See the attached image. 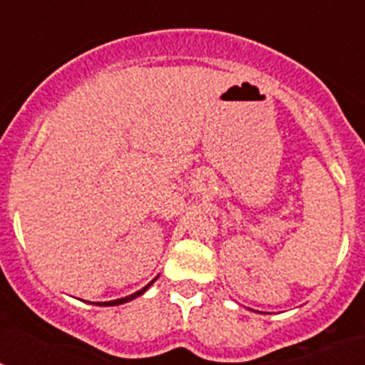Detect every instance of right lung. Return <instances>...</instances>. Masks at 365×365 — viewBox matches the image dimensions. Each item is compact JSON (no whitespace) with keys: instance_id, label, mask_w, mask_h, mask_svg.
Returning <instances> with one entry per match:
<instances>
[{"instance_id":"add662e5","label":"right lung","mask_w":365,"mask_h":365,"mask_svg":"<svg viewBox=\"0 0 365 365\" xmlns=\"http://www.w3.org/2000/svg\"><path fill=\"white\" fill-rule=\"evenodd\" d=\"M155 279H157V278H155ZM155 279H153V282H155ZM153 282H150V283H148V285L144 287V289H140V291L133 292V294H130V296H125V298L113 299V302H102V303H96V305H111V307H113V305H122V303H125V302H131V299L138 298V296H143L144 292H146L148 289H150V287H151V283H153Z\"/></svg>"}]
</instances>
